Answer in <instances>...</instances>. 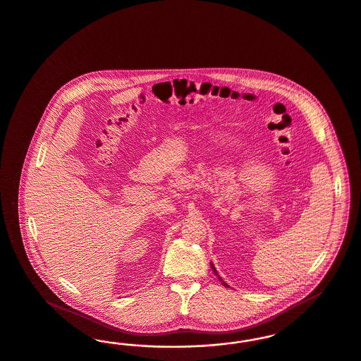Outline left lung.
I'll return each instance as SVG.
<instances>
[{"label": "left lung", "mask_w": 361, "mask_h": 361, "mask_svg": "<svg viewBox=\"0 0 361 361\" xmlns=\"http://www.w3.org/2000/svg\"><path fill=\"white\" fill-rule=\"evenodd\" d=\"M211 267H212V271H214V274L216 275L217 279H219V281H220V282H221L224 286H227V288H228V285H227V283H226V282H224V281H223V279L219 276V274H217V270L215 269V266H214L212 263H211Z\"/></svg>", "instance_id": "1"}]
</instances>
